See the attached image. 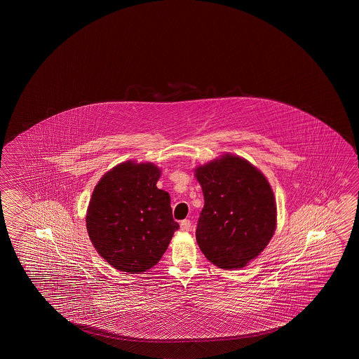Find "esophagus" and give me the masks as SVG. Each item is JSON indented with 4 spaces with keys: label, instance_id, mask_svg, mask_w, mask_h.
Returning a JSON list of instances; mask_svg holds the SVG:
<instances>
[{
    "label": "esophagus",
    "instance_id": "34e87169",
    "mask_svg": "<svg viewBox=\"0 0 359 359\" xmlns=\"http://www.w3.org/2000/svg\"><path fill=\"white\" fill-rule=\"evenodd\" d=\"M180 229L182 231H189V230L191 229V222L189 220V219H184L182 220V223H180Z\"/></svg>",
    "mask_w": 359,
    "mask_h": 359
}]
</instances>
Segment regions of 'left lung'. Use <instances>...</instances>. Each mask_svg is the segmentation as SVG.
<instances>
[{
    "mask_svg": "<svg viewBox=\"0 0 359 359\" xmlns=\"http://www.w3.org/2000/svg\"><path fill=\"white\" fill-rule=\"evenodd\" d=\"M204 208L196 241L206 259L223 269L243 268L274 234L276 206L271 185L247 160L231 154L195 170Z\"/></svg>",
    "mask_w": 359,
    "mask_h": 359,
    "instance_id": "left-lung-1",
    "label": "left lung"
}]
</instances>
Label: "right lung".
<instances>
[{
	"instance_id": "obj_1",
	"label": "right lung",
	"mask_w": 359,
	"mask_h": 359,
	"mask_svg": "<svg viewBox=\"0 0 359 359\" xmlns=\"http://www.w3.org/2000/svg\"><path fill=\"white\" fill-rule=\"evenodd\" d=\"M159 177L155 165L126 161L95 187L86 214L88 236L118 271L135 274L153 268L179 229L170 196L156 188Z\"/></svg>"
}]
</instances>
